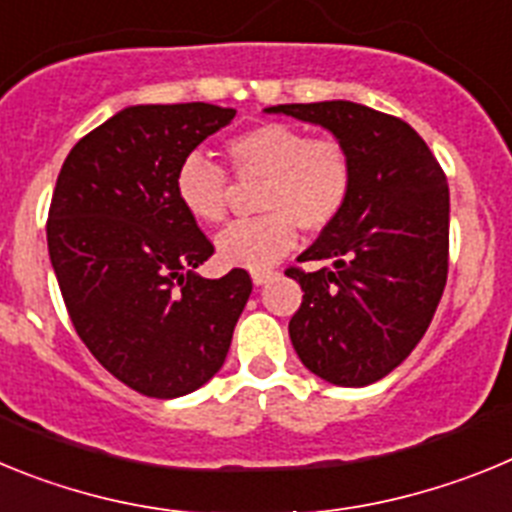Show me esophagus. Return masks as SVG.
I'll list each match as a JSON object with an SVG mask.
<instances>
[{
	"instance_id": "esophagus-1",
	"label": "esophagus",
	"mask_w": 512,
	"mask_h": 512,
	"mask_svg": "<svg viewBox=\"0 0 512 512\" xmlns=\"http://www.w3.org/2000/svg\"><path fill=\"white\" fill-rule=\"evenodd\" d=\"M251 277H253V284H256V287H261V284H266V282H269V279H274V271H271V269L253 271Z\"/></svg>"
}]
</instances>
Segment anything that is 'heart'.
<instances>
[{
    "instance_id": "obj_1",
    "label": "heart",
    "mask_w": 512,
    "mask_h": 512,
    "mask_svg": "<svg viewBox=\"0 0 512 512\" xmlns=\"http://www.w3.org/2000/svg\"><path fill=\"white\" fill-rule=\"evenodd\" d=\"M235 179H264L256 210L217 235V253L230 266L266 271L305 233H323L346 212L356 184L354 156L338 138H312L292 122H261L225 140ZM174 194L194 223L217 225L228 215L225 169L192 153L174 174Z\"/></svg>"
}]
</instances>
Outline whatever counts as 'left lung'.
Wrapping results in <instances>:
<instances>
[{
    "mask_svg": "<svg viewBox=\"0 0 512 512\" xmlns=\"http://www.w3.org/2000/svg\"><path fill=\"white\" fill-rule=\"evenodd\" d=\"M323 125L354 156L356 184L338 223L289 266L302 305L289 338L312 374L364 387L408 359L431 325L449 277V184L408 122L356 102L277 104Z\"/></svg>",
    "mask_w": 512,
    "mask_h": 512,
    "instance_id": "left-lung-1",
    "label": "left lung"
}]
</instances>
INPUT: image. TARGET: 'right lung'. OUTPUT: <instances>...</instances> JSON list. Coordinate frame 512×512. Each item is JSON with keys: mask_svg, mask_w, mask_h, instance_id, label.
<instances>
[{"mask_svg": "<svg viewBox=\"0 0 512 512\" xmlns=\"http://www.w3.org/2000/svg\"><path fill=\"white\" fill-rule=\"evenodd\" d=\"M235 110L138 104L71 148L48 210V253L76 333L130 390L194 392L228 356L251 295L246 269L205 279L215 253L174 194V174Z\"/></svg>", "mask_w": 512, "mask_h": 512, "instance_id": "1", "label": "right lung"}]
</instances>
